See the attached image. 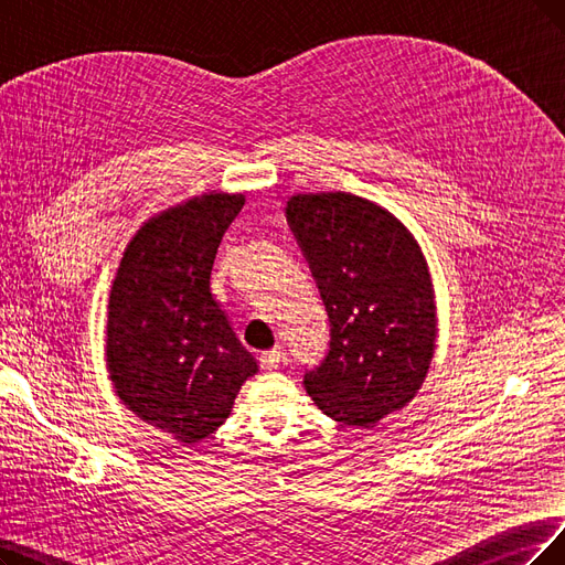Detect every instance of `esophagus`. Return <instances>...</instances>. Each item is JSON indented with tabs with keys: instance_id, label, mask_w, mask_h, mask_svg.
Wrapping results in <instances>:
<instances>
[{
	"instance_id": "obj_1",
	"label": "esophagus",
	"mask_w": 565,
	"mask_h": 565,
	"mask_svg": "<svg viewBox=\"0 0 565 565\" xmlns=\"http://www.w3.org/2000/svg\"><path fill=\"white\" fill-rule=\"evenodd\" d=\"M280 361H282V350L274 348V350H268L259 356V366H262V371L270 373V371H276L280 366Z\"/></svg>"
}]
</instances>
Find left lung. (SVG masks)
I'll return each mask as SVG.
<instances>
[{"instance_id": "8db88e82", "label": "left lung", "mask_w": 565, "mask_h": 565, "mask_svg": "<svg viewBox=\"0 0 565 565\" xmlns=\"http://www.w3.org/2000/svg\"><path fill=\"white\" fill-rule=\"evenodd\" d=\"M285 215L318 282L331 348L306 392L341 424L371 428L422 390L438 341L431 268L413 232L350 192H297Z\"/></svg>"}]
</instances>
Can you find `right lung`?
<instances>
[{
	"label": "right lung",
	"mask_w": 565,
	"mask_h": 565,
	"mask_svg": "<svg viewBox=\"0 0 565 565\" xmlns=\"http://www.w3.org/2000/svg\"><path fill=\"white\" fill-rule=\"evenodd\" d=\"M243 204V192L213 190L150 215L110 282V385L127 411L178 443L215 434L257 373L211 291L217 245Z\"/></svg>",
	"instance_id": "1"
}]
</instances>
